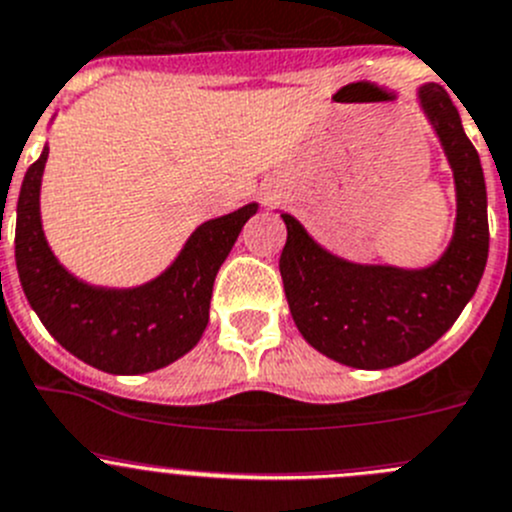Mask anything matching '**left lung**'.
Masks as SVG:
<instances>
[{
	"instance_id": "obj_1",
	"label": "left lung",
	"mask_w": 512,
	"mask_h": 512,
	"mask_svg": "<svg viewBox=\"0 0 512 512\" xmlns=\"http://www.w3.org/2000/svg\"><path fill=\"white\" fill-rule=\"evenodd\" d=\"M419 103L455 171L457 222L434 265L401 270L356 265L323 250L290 214L280 255L285 298L305 341L353 369H389L427 351L450 331L475 295L487 262V191L480 156L465 136L447 90L429 83Z\"/></svg>"
}]
</instances>
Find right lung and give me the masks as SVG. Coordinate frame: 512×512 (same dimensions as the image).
<instances>
[{
  "label": "right lung",
  "mask_w": 512,
  "mask_h": 512,
  "mask_svg": "<svg viewBox=\"0 0 512 512\" xmlns=\"http://www.w3.org/2000/svg\"><path fill=\"white\" fill-rule=\"evenodd\" d=\"M50 148L27 169L17 199L19 283L50 336L85 364L108 374H148L174 364L209 323L214 278L257 204L209 219L186 240L159 278L128 290L95 288L52 255L40 222V181Z\"/></svg>",
  "instance_id": "add662e5"
}]
</instances>
